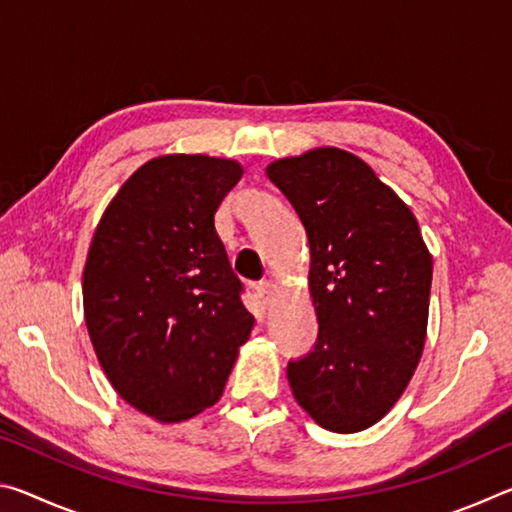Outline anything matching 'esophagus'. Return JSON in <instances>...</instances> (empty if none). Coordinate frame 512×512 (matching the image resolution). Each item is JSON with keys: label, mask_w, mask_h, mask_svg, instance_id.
<instances>
[{"label": "esophagus", "mask_w": 512, "mask_h": 512, "mask_svg": "<svg viewBox=\"0 0 512 512\" xmlns=\"http://www.w3.org/2000/svg\"><path fill=\"white\" fill-rule=\"evenodd\" d=\"M257 296L262 300V305L268 307L275 298V284L273 282H259L257 284Z\"/></svg>", "instance_id": "1"}]
</instances>
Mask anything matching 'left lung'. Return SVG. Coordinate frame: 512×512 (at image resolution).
<instances>
[{"label": "left lung", "mask_w": 512, "mask_h": 512, "mask_svg": "<svg viewBox=\"0 0 512 512\" xmlns=\"http://www.w3.org/2000/svg\"><path fill=\"white\" fill-rule=\"evenodd\" d=\"M266 176L309 239L318 341L289 363L291 393L323 429L363 431L393 409L418 368L433 257L411 207L359 155L318 146L273 160Z\"/></svg>", "instance_id": "left-lung-1"}]
</instances>
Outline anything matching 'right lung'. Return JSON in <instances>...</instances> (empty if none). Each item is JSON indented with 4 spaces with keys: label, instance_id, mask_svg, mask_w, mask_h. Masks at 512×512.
Listing matches in <instances>:
<instances>
[{
    "label": "right lung",
    "instance_id": "right-lung-1",
    "mask_svg": "<svg viewBox=\"0 0 512 512\" xmlns=\"http://www.w3.org/2000/svg\"><path fill=\"white\" fill-rule=\"evenodd\" d=\"M241 162L167 153L112 196L83 268L85 325L112 388L155 422L221 400L255 318L239 298L214 214Z\"/></svg>",
    "mask_w": 512,
    "mask_h": 512
}]
</instances>
